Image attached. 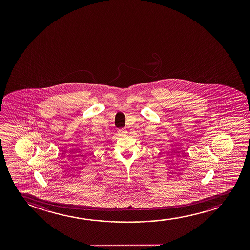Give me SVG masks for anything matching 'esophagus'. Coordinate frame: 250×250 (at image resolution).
<instances>
[{"label":"esophagus","instance_id":"1","mask_svg":"<svg viewBox=\"0 0 250 250\" xmlns=\"http://www.w3.org/2000/svg\"><path fill=\"white\" fill-rule=\"evenodd\" d=\"M118 133L121 137H123V136H125L127 133V131L125 130H124V129H120V130H118Z\"/></svg>","mask_w":250,"mask_h":250}]
</instances>
